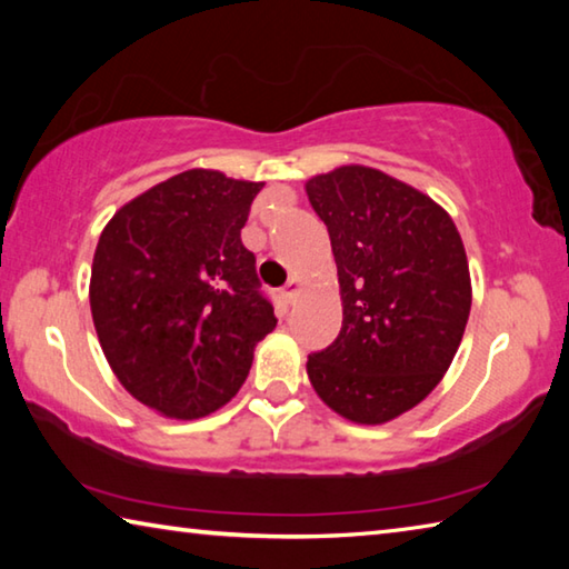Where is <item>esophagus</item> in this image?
<instances>
[{
	"label": "esophagus",
	"instance_id": "obj_1",
	"mask_svg": "<svg viewBox=\"0 0 569 569\" xmlns=\"http://www.w3.org/2000/svg\"><path fill=\"white\" fill-rule=\"evenodd\" d=\"M298 291H301V281H298V278H291V281H288V283L281 288V298H283L286 303H293Z\"/></svg>",
	"mask_w": 569,
	"mask_h": 569
}]
</instances>
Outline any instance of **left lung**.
<instances>
[{
	"label": "left lung",
	"mask_w": 569,
	"mask_h": 569,
	"mask_svg": "<svg viewBox=\"0 0 569 569\" xmlns=\"http://www.w3.org/2000/svg\"><path fill=\"white\" fill-rule=\"evenodd\" d=\"M339 268L343 321L306 371L323 403L356 423L417 407L465 336L471 281L445 208L387 172L343 166L306 182Z\"/></svg>",
	"instance_id": "1"
}]
</instances>
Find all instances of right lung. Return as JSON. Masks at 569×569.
I'll return each instance as SVG.
<instances>
[{
	"instance_id": "add662e5",
	"label": "right lung",
	"mask_w": 569,
	"mask_h": 569,
	"mask_svg": "<svg viewBox=\"0 0 569 569\" xmlns=\"http://www.w3.org/2000/svg\"><path fill=\"white\" fill-rule=\"evenodd\" d=\"M263 182L186 170L122 206L92 261L104 359L134 399L198 419L236 397L276 329L256 256L240 240Z\"/></svg>"
}]
</instances>
